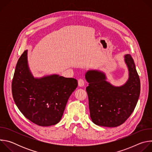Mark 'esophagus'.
<instances>
[{"instance_id": "34e87169", "label": "esophagus", "mask_w": 152, "mask_h": 152, "mask_svg": "<svg viewBox=\"0 0 152 152\" xmlns=\"http://www.w3.org/2000/svg\"><path fill=\"white\" fill-rule=\"evenodd\" d=\"M84 84H85V82H84L83 79H79L78 80V85H79V86H83L84 85Z\"/></svg>"}]
</instances>
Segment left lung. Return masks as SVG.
<instances>
[{
  "label": "left lung",
  "instance_id": "1",
  "mask_svg": "<svg viewBox=\"0 0 152 152\" xmlns=\"http://www.w3.org/2000/svg\"><path fill=\"white\" fill-rule=\"evenodd\" d=\"M129 79L121 86H114L106 80L105 75L97 70L86 72L89 84L87 92L90 117L99 126L117 127L131 116L140 94V79L131 55H125Z\"/></svg>",
  "mask_w": 152,
  "mask_h": 152
}]
</instances>
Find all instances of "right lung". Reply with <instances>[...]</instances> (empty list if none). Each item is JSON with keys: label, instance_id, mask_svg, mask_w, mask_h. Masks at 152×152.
Wrapping results in <instances>:
<instances>
[{"label": "right lung", "instance_id": "obj_1", "mask_svg": "<svg viewBox=\"0 0 152 152\" xmlns=\"http://www.w3.org/2000/svg\"><path fill=\"white\" fill-rule=\"evenodd\" d=\"M28 50L18 60L12 81L14 100L24 116L40 126L59 123L67 101L77 86L74 78L53 75L34 78L28 66Z\"/></svg>", "mask_w": 152, "mask_h": 152}]
</instances>
